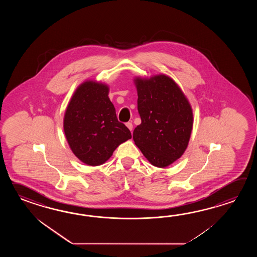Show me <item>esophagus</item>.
<instances>
[{
	"mask_svg": "<svg viewBox=\"0 0 257 257\" xmlns=\"http://www.w3.org/2000/svg\"><path fill=\"white\" fill-rule=\"evenodd\" d=\"M126 126H127V128L130 130V131H132V128H133V125H132V123L131 122H127L126 124Z\"/></svg>",
	"mask_w": 257,
	"mask_h": 257,
	"instance_id": "34e87169",
	"label": "esophagus"
}]
</instances>
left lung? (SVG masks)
<instances>
[{
	"label": "left lung",
	"instance_id": "left-lung-1",
	"mask_svg": "<svg viewBox=\"0 0 257 257\" xmlns=\"http://www.w3.org/2000/svg\"><path fill=\"white\" fill-rule=\"evenodd\" d=\"M141 125L133 140L151 164L164 168L180 158L193 127V111L186 95L169 76L136 77Z\"/></svg>",
	"mask_w": 257,
	"mask_h": 257
}]
</instances>
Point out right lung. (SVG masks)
I'll return each instance as SVG.
<instances>
[{
	"mask_svg": "<svg viewBox=\"0 0 257 257\" xmlns=\"http://www.w3.org/2000/svg\"><path fill=\"white\" fill-rule=\"evenodd\" d=\"M109 87L86 81L79 85L67 106L63 128L72 153L87 165L104 164L121 143L131 139L130 130L117 120Z\"/></svg>",
	"mask_w": 257,
	"mask_h": 257,
	"instance_id": "add662e5",
	"label": "right lung"
}]
</instances>
